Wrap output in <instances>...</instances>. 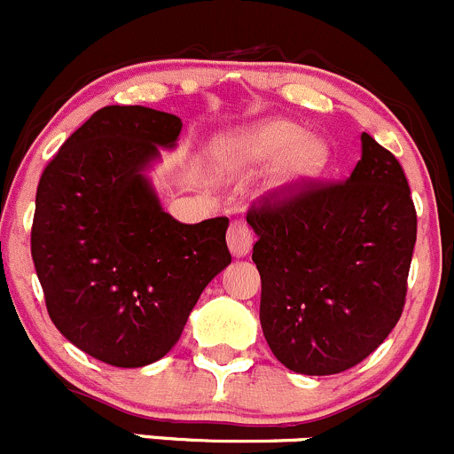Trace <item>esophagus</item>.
Returning a JSON list of instances; mask_svg holds the SVG:
<instances>
[{
    "mask_svg": "<svg viewBox=\"0 0 454 454\" xmlns=\"http://www.w3.org/2000/svg\"><path fill=\"white\" fill-rule=\"evenodd\" d=\"M228 248L232 256H246L253 248V231L244 222H235L228 228Z\"/></svg>",
    "mask_w": 454,
    "mask_h": 454,
    "instance_id": "esophagus-1",
    "label": "esophagus"
}]
</instances>
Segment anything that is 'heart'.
<instances>
[{"label":"heart","mask_w":454,"mask_h":454,"mask_svg":"<svg viewBox=\"0 0 454 454\" xmlns=\"http://www.w3.org/2000/svg\"><path fill=\"white\" fill-rule=\"evenodd\" d=\"M208 158L217 173H250L274 162L268 186L283 195L318 180L332 162V149L318 136L305 134L296 122L265 118L219 134Z\"/></svg>","instance_id":"obj_1"}]
</instances>
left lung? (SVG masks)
Segmentation results:
<instances>
[{
	"label": "left lung",
	"instance_id": "1",
	"mask_svg": "<svg viewBox=\"0 0 454 454\" xmlns=\"http://www.w3.org/2000/svg\"><path fill=\"white\" fill-rule=\"evenodd\" d=\"M345 182L277 193L248 213L259 320L281 364L303 375L363 363L404 309L418 215L404 171L369 134Z\"/></svg>",
	"mask_w": 454,
	"mask_h": 454
}]
</instances>
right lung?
Segmentation results:
<instances>
[{
  "label": "right lung",
  "mask_w": 454,
  "mask_h": 454,
  "mask_svg": "<svg viewBox=\"0 0 454 454\" xmlns=\"http://www.w3.org/2000/svg\"><path fill=\"white\" fill-rule=\"evenodd\" d=\"M182 121L109 105L81 125L39 180L32 261L59 332L100 363H155L176 347L204 287L231 263L228 219L182 223L149 180Z\"/></svg>",
  "instance_id": "right-lung-1"
}]
</instances>
